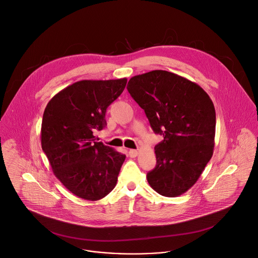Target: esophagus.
Returning a JSON list of instances; mask_svg holds the SVG:
<instances>
[{"label":"esophagus","mask_w":258,"mask_h":258,"mask_svg":"<svg viewBox=\"0 0 258 258\" xmlns=\"http://www.w3.org/2000/svg\"><path fill=\"white\" fill-rule=\"evenodd\" d=\"M128 155H130L131 158H136L139 155V152L137 150H130Z\"/></svg>","instance_id":"1"}]
</instances>
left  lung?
Instances as JSON below:
<instances>
[{
  "label": "left lung",
  "mask_w": 258,
  "mask_h": 258,
  "mask_svg": "<svg viewBox=\"0 0 258 258\" xmlns=\"http://www.w3.org/2000/svg\"><path fill=\"white\" fill-rule=\"evenodd\" d=\"M127 85L153 131L164 137L155 147L157 165L148 173V182L162 196H180L197 182L212 158L214 104L197 83L165 70L136 75Z\"/></svg>",
  "instance_id": "1"
}]
</instances>
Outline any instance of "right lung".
I'll use <instances>...</instances> for the list:
<instances>
[{
  "mask_svg": "<svg viewBox=\"0 0 258 258\" xmlns=\"http://www.w3.org/2000/svg\"><path fill=\"white\" fill-rule=\"evenodd\" d=\"M126 78L77 81L48 102L41 146L56 178L75 196L97 201L116 185L125 156L95 142L105 124L106 108L121 94Z\"/></svg>",
  "mask_w": 258,
  "mask_h": 258,
  "instance_id": "obj_1",
  "label": "right lung"
}]
</instances>
